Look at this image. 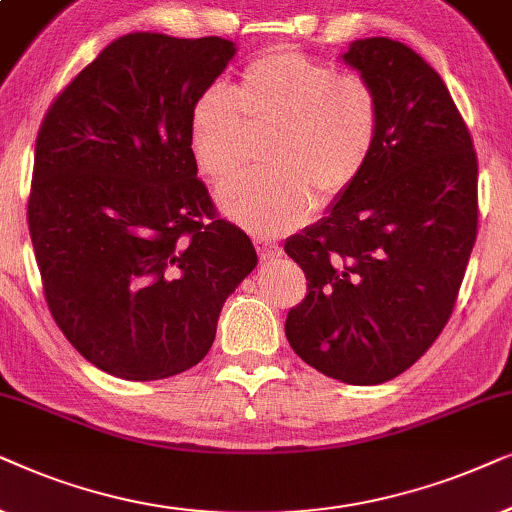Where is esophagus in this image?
Segmentation results:
<instances>
[{"label": "esophagus", "instance_id": "obj_1", "mask_svg": "<svg viewBox=\"0 0 512 512\" xmlns=\"http://www.w3.org/2000/svg\"><path fill=\"white\" fill-rule=\"evenodd\" d=\"M257 250H260V257L264 262L267 260H276V257L283 255V248L278 243H271V241H260L257 243Z\"/></svg>", "mask_w": 512, "mask_h": 512}]
</instances>
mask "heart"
<instances>
[{"mask_svg":"<svg viewBox=\"0 0 512 512\" xmlns=\"http://www.w3.org/2000/svg\"><path fill=\"white\" fill-rule=\"evenodd\" d=\"M252 131H274L271 168L231 177L217 189L224 213L262 236L299 227L313 199L332 203L356 185L381 135V98L370 81L299 51L250 60L234 91L213 81L189 109L196 166L213 180L234 175Z\"/></svg>","mask_w":512,"mask_h":512,"instance_id":"b5f03b06","label":"heart"}]
</instances>
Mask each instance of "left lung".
Segmentation results:
<instances>
[{"label": "left lung", "instance_id": "1", "mask_svg": "<svg viewBox=\"0 0 512 512\" xmlns=\"http://www.w3.org/2000/svg\"><path fill=\"white\" fill-rule=\"evenodd\" d=\"M342 60L377 88L381 135L356 185L285 241L309 281L285 337L325 377L374 386L417 363L452 316L478 236V156L410 46L356 39Z\"/></svg>", "mask_w": 512, "mask_h": 512}]
</instances>
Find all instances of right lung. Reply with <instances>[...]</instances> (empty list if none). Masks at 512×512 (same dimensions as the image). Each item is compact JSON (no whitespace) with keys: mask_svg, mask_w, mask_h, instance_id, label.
<instances>
[{"mask_svg":"<svg viewBox=\"0 0 512 512\" xmlns=\"http://www.w3.org/2000/svg\"><path fill=\"white\" fill-rule=\"evenodd\" d=\"M236 56L222 37L133 32L58 95L34 149L27 222L51 316L128 381L201 363L255 245L196 177L189 109Z\"/></svg>","mask_w":512,"mask_h":512,"instance_id":"1","label":"right lung"}]
</instances>
